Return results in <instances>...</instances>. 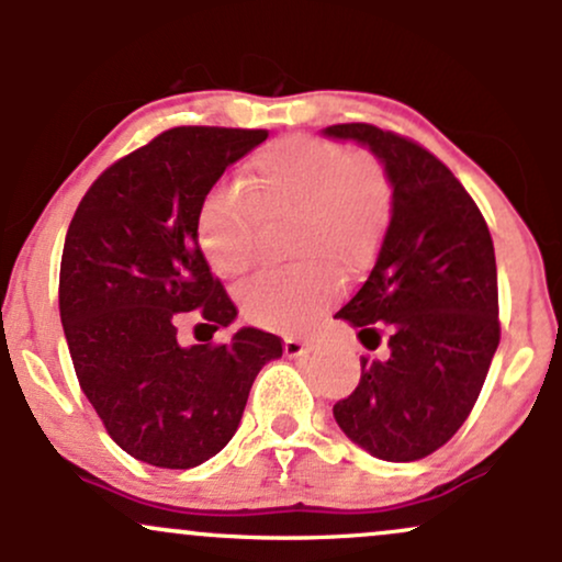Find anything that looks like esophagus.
Segmentation results:
<instances>
[{
	"label": "esophagus",
	"mask_w": 562,
	"mask_h": 562,
	"mask_svg": "<svg viewBox=\"0 0 562 562\" xmlns=\"http://www.w3.org/2000/svg\"><path fill=\"white\" fill-rule=\"evenodd\" d=\"M308 351H312V344H306V340L285 338V357L301 359V357H308Z\"/></svg>",
	"instance_id": "esophagus-1"
}]
</instances>
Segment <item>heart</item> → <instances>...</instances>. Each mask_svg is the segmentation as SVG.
Segmentation results:
<instances>
[{
    "mask_svg": "<svg viewBox=\"0 0 562 562\" xmlns=\"http://www.w3.org/2000/svg\"><path fill=\"white\" fill-rule=\"evenodd\" d=\"M285 272L250 280L237 303L250 325L301 333L338 295V272H353L375 254L389 218V179L372 156L322 137H282L250 160L243 182L222 184L200 203V254L222 277H243L259 259L263 222L293 218Z\"/></svg>",
    "mask_w": 562,
    "mask_h": 562,
    "instance_id": "1",
    "label": "heart"
}]
</instances>
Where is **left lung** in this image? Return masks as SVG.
<instances>
[{
    "label": "left lung",
    "instance_id": "obj_1",
    "mask_svg": "<svg viewBox=\"0 0 562 562\" xmlns=\"http://www.w3.org/2000/svg\"><path fill=\"white\" fill-rule=\"evenodd\" d=\"M385 164L391 222L364 285L335 317L359 327L362 380L335 402L340 430L389 462L441 449L473 412L499 346V290L486 218L420 142L372 124H335Z\"/></svg>",
    "mask_w": 562,
    "mask_h": 562
}]
</instances>
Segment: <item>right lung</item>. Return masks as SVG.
<instances>
[{"label": "right lung", "instance_id": "1", "mask_svg": "<svg viewBox=\"0 0 562 562\" xmlns=\"http://www.w3.org/2000/svg\"><path fill=\"white\" fill-rule=\"evenodd\" d=\"M267 128L173 126L119 158L81 198L63 245L60 319L81 391L134 460L187 470L227 447L250 385L282 357L272 333L179 344V325L227 327L237 306L200 254L195 216ZM200 340V338H198Z\"/></svg>", "mask_w": 562, "mask_h": 562}]
</instances>
